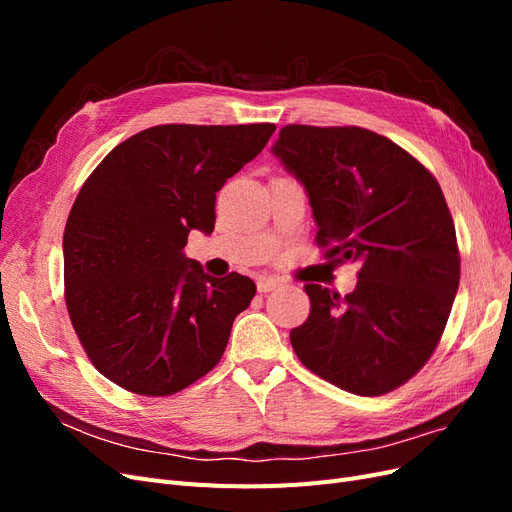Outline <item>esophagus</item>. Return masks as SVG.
<instances>
[{
	"instance_id": "34e87169",
	"label": "esophagus",
	"mask_w": 512,
	"mask_h": 512,
	"mask_svg": "<svg viewBox=\"0 0 512 512\" xmlns=\"http://www.w3.org/2000/svg\"><path fill=\"white\" fill-rule=\"evenodd\" d=\"M256 286H258V292H271L275 288H280L282 282L275 280V277H260V280L256 282Z\"/></svg>"
}]
</instances>
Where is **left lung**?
<instances>
[{
    "mask_svg": "<svg viewBox=\"0 0 512 512\" xmlns=\"http://www.w3.org/2000/svg\"><path fill=\"white\" fill-rule=\"evenodd\" d=\"M309 196L324 256L359 265L342 299L305 284L299 361L354 395L408 382L436 350L459 288L455 224L440 185L408 151L365 128L286 126L271 147Z\"/></svg>",
    "mask_w": 512,
    "mask_h": 512,
    "instance_id": "obj_1",
    "label": "left lung"
}]
</instances>
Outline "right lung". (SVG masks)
Here are the masks:
<instances>
[{
    "instance_id": "1",
    "label": "right lung",
    "mask_w": 512,
    "mask_h": 512,
    "mask_svg": "<svg viewBox=\"0 0 512 512\" xmlns=\"http://www.w3.org/2000/svg\"><path fill=\"white\" fill-rule=\"evenodd\" d=\"M273 123L147 128L117 145L76 196L64 232L72 327L111 382L173 395L218 365L256 284L185 258L211 235L215 192L265 149Z\"/></svg>"
}]
</instances>
